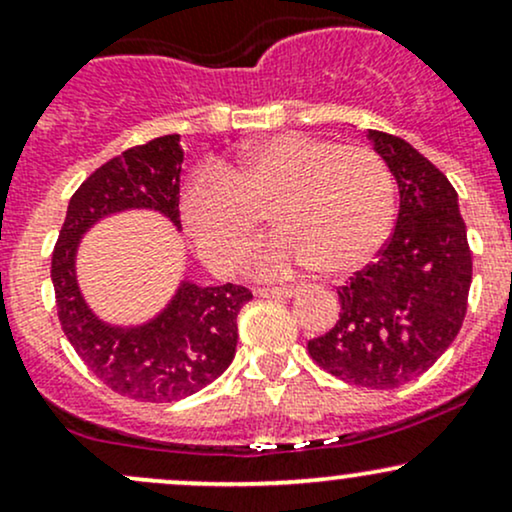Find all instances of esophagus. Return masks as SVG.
I'll use <instances>...</instances> for the list:
<instances>
[{
  "instance_id": "obj_1",
  "label": "esophagus",
  "mask_w": 512,
  "mask_h": 512,
  "mask_svg": "<svg viewBox=\"0 0 512 512\" xmlns=\"http://www.w3.org/2000/svg\"><path fill=\"white\" fill-rule=\"evenodd\" d=\"M262 298H293L298 293V289H293V286H262V289H257Z\"/></svg>"
}]
</instances>
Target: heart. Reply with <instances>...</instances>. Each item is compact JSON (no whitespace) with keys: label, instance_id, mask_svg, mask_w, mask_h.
Returning a JSON list of instances; mask_svg holds the SVG:
<instances>
[{"label":"heart","instance_id":"obj_1","mask_svg":"<svg viewBox=\"0 0 512 512\" xmlns=\"http://www.w3.org/2000/svg\"><path fill=\"white\" fill-rule=\"evenodd\" d=\"M267 209L279 233L252 252L250 269L351 274L390 236L395 180L366 146L284 132L250 142L226 175L202 170L180 192V219L216 269L236 267Z\"/></svg>","mask_w":512,"mask_h":512}]
</instances>
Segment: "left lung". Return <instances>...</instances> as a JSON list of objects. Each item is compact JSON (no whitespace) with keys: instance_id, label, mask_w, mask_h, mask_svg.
I'll use <instances>...</instances> for the list:
<instances>
[{"instance_id":"1","label":"left lung","mask_w":512,"mask_h":512,"mask_svg":"<svg viewBox=\"0 0 512 512\" xmlns=\"http://www.w3.org/2000/svg\"><path fill=\"white\" fill-rule=\"evenodd\" d=\"M366 137L397 180V226L378 260L337 291V325L308 351L344 383L390 390L426 373L455 342L472 252L450 180L404 139L378 129Z\"/></svg>"}]
</instances>
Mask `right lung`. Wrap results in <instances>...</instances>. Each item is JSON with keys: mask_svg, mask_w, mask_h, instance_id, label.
<instances>
[{"mask_svg": "<svg viewBox=\"0 0 512 512\" xmlns=\"http://www.w3.org/2000/svg\"><path fill=\"white\" fill-rule=\"evenodd\" d=\"M180 134L151 139L110 158L69 199L52 252L57 315L81 361L110 390L139 402H178L214 383L236 356V317L252 293L245 286H202L182 279L149 320L115 325L86 303L76 276L81 238L125 211H154L180 233Z\"/></svg>", "mask_w": 512, "mask_h": 512, "instance_id": "1", "label": "right lung"}]
</instances>
